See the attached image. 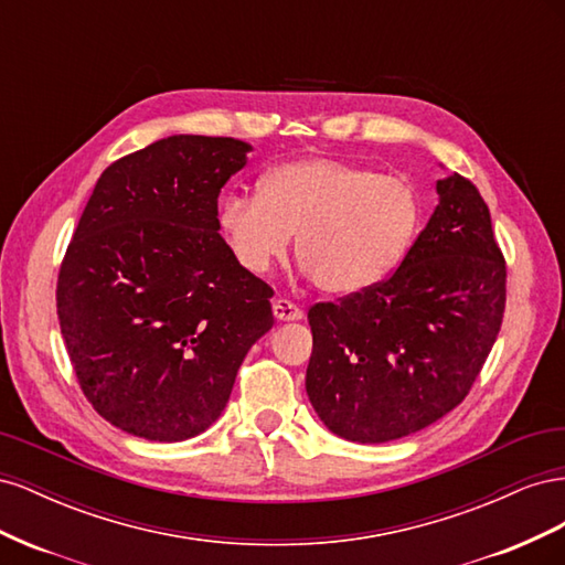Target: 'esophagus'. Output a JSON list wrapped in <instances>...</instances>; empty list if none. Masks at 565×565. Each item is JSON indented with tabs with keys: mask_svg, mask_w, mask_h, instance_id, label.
<instances>
[{
	"mask_svg": "<svg viewBox=\"0 0 565 565\" xmlns=\"http://www.w3.org/2000/svg\"><path fill=\"white\" fill-rule=\"evenodd\" d=\"M273 313H276V318L282 320V322L301 320V318H303V309H301V306H297L295 301H289V299H285V297L273 301Z\"/></svg>",
	"mask_w": 565,
	"mask_h": 565,
	"instance_id": "1",
	"label": "esophagus"
}]
</instances>
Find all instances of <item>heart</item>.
I'll return each mask as SVG.
<instances>
[{"mask_svg": "<svg viewBox=\"0 0 565 565\" xmlns=\"http://www.w3.org/2000/svg\"><path fill=\"white\" fill-rule=\"evenodd\" d=\"M417 218V193L405 179L334 158L282 162L262 177L259 195L228 193L218 204V226L237 264L266 273L297 235V259L332 295L386 278Z\"/></svg>", "mask_w": 565, "mask_h": 565, "instance_id": "obj_1", "label": "heart"}]
</instances>
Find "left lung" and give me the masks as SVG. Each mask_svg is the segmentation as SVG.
<instances>
[{
	"mask_svg": "<svg viewBox=\"0 0 565 565\" xmlns=\"http://www.w3.org/2000/svg\"><path fill=\"white\" fill-rule=\"evenodd\" d=\"M388 278L309 309L306 393L328 429L386 443L438 422L467 398L500 334L507 262L488 204L461 174Z\"/></svg>",
	"mask_w": 565,
	"mask_h": 565,
	"instance_id": "obj_1",
	"label": "left lung"
}]
</instances>
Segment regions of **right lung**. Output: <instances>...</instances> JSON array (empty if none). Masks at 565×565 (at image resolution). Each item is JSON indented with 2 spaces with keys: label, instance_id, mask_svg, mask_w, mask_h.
Here are the masks:
<instances>
[{
  "label": "right lung",
  "instance_id": "obj_1",
  "mask_svg": "<svg viewBox=\"0 0 565 565\" xmlns=\"http://www.w3.org/2000/svg\"><path fill=\"white\" fill-rule=\"evenodd\" d=\"M247 150L181 134L115 160L65 249L56 309L75 377L131 436L174 443L210 429L273 328V287L218 235V193Z\"/></svg>",
  "mask_w": 565,
  "mask_h": 565
}]
</instances>
